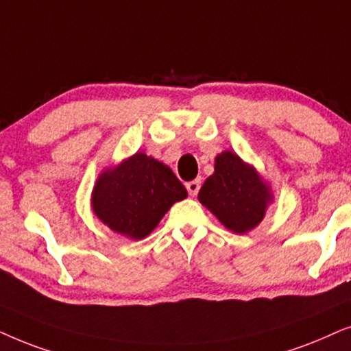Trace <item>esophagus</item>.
<instances>
[{
    "label": "esophagus",
    "instance_id": "esophagus-1",
    "mask_svg": "<svg viewBox=\"0 0 351 351\" xmlns=\"http://www.w3.org/2000/svg\"><path fill=\"white\" fill-rule=\"evenodd\" d=\"M200 184H202V181H200V178L193 180V181H189V183H186V189H188L189 195H193V197H195V195H197V193H199V189H200Z\"/></svg>",
    "mask_w": 351,
    "mask_h": 351
}]
</instances>
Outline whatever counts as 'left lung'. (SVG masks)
<instances>
[{"mask_svg":"<svg viewBox=\"0 0 351 351\" xmlns=\"http://www.w3.org/2000/svg\"><path fill=\"white\" fill-rule=\"evenodd\" d=\"M197 199L226 230L245 234L263 221L274 194L254 165L236 152L223 151L215 157L213 175L205 180Z\"/></svg>","mask_w":351,"mask_h":351,"instance_id":"1","label":"left lung"}]
</instances>
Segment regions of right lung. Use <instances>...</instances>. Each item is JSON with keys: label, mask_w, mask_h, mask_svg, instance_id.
Instances as JSON below:
<instances>
[{"label": "right lung", "mask_w": 351, "mask_h": 351, "mask_svg": "<svg viewBox=\"0 0 351 351\" xmlns=\"http://www.w3.org/2000/svg\"><path fill=\"white\" fill-rule=\"evenodd\" d=\"M188 191L171 168L144 152L107 167L91 193L93 213L109 230L132 241L147 237Z\"/></svg>", "instance_id": "obj_1"}]
</instances>
